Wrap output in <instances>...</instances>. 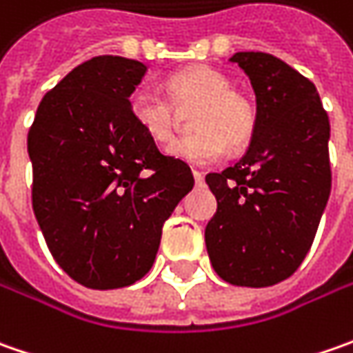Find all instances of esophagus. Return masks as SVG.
I'll return each instance as SVG.
<instances>
[{"label":"esophagus","mask_w":353,"mask_h":353,"mask_svg":"<svg viewBox=\"0 0 353 353\" xmlns=\"http://www.w3.org/2000/svg\"><path fill=\"white\" fill-rule=\"evenodd\" d=\"M192 174H194V181H196V184L204 183V172H202V170L192 169Z\"/></svg>","instance_id":"obj_1"}]
</instances>
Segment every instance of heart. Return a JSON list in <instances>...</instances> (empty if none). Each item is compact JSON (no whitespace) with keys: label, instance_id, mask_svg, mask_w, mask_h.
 Wrapping results in <instances>:
<instances>
[{"label":"heart","instance_id":"obj_1","mask_svg":"<svg viewBox=\"0 0 353 353\" xmlns=\"http://www.w3.org/2000/svg\"><path fill=\"white\" fill-rule=\"evenodd\" d=\"M169 96L151 88L131 94V114L137 125L157 143H169L179 125L176 105L198 103L192 117L196 133L176 139L169 155L192 165H210L228 153V143L241 147L250 141L257 112L248 96L232 90L230 78L212 68H186L169 78Z\"/></svg>","mask_w":353,"mask_h":353}]
</instances>
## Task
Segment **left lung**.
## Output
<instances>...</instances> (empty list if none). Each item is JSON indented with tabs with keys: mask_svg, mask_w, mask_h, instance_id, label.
<instances>
[{
	"mask_svg": "<svg viewBox=\"0 0 353 353\" xmlns=\"http://www.w3.org/2000/svg\"><path fill=\"white\" fill-rule=\"evenodd\" d=\"M250 76L257 123L234 167L206 174L218 210L206 250L220 277L237 287L289 279L310 250L332 188L330 121L316 86L273 54L236 52Z\"/></svg>",
	"mask_w": 353,
	"mask_h": 353,
	"instance_id": "left-lung-1",
	"label": "left lung"
}]
</instances>
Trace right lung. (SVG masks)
Returning <instances> with one entry per match:
<instances>
[{
  "label": "right lung",
  "mask_w": 353,
  "mask_h": 353,
  "mask_svg": "<svg viewBox=\"0 0 353 353\" xmlns=\"http://www.w3.org/2000/svg\"><path fill=\"white\" fill-rule=\"evenodd\" d=\"M147 66L96 57L45 94L27 137L33 210L54 261L88 289L133 285L153 267L163 224L194 186L133 119Z\"/></svg>",
  "instance_id": "obj_1"
}]
</instances>
